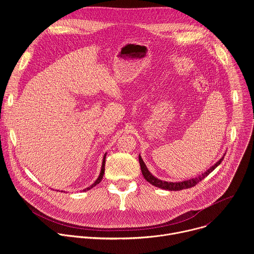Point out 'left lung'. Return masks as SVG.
Masks as SVG:
<instances>
[{"mask_svg": "<svg viewBox=\"0 0 254 254\" xmlns=\"http://www.w3.org/2000/svg\"><path fill=\"white\" fill-rule=\"evenodd\" d=\"M224 156L218 161L216 162L212 167H210L207 171H205L204 173H202L201 175L195 177V178H192V179H189V180H185V181H180V182H167V181H163V180H160L158 178H156L147 168L146 164H144V162L142 161L140 155H138V162H139V165H140V170H141V174L143 176V178L146 179L148 182L150 184H152L153 186H156L160 189H164V190H169V191H180V190H183V189H188V188H192L194 187L196 184H198L200 181H202L205 177H207L211 172H213L217 167H218L221 162L223 161L224 159Z\"/></svg>", "mask_w": 254, "mask_h": 254, "instance_id": "1", "label": "left lung"}]
</instances>
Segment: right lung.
Here are the masks:
<instances>
[{"instance_id":"1","label":"right lung","mask_w":254,"mask_h":254,"mask_svg":"<svg viewBox=\"0 0 254 254\" xmlns=\"http://www.w3.org/2000/svg\"><path fill=\"white\" fill-rule=\"evenodd\" d=\"M105 158H106V153L104 154V156H103V159H102V165H101V170H100V173H99V176H98V178L96 179V181L95 182L92 184V185H90L89 187H87V188H85L84 190H83V192H85V191H88V190H90L91 188H93L95 185H97V184H99L100 182H101V180H102V178H103V174H104V165H105ZM61 192H63V191H61Z\"/></svg>"}]
</instances>
